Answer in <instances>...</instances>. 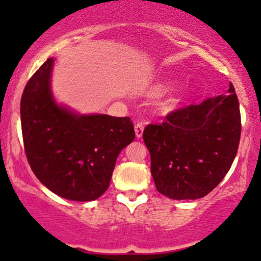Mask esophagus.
Segmentation results:
<instances>
[{
  "mask_svg": "<svg viewBox=\"0 0 261 261\" xmlns=\"http://www.w3.org/2000/svg\"><path fill=\"white\" fill-rule=\"evenodd\" d=\"M143 133H144V123L143 122H138L135 125V135H136V138L140 139L141 136H143Z\"/></svg>",
  "mask_w": 261,
  "mask_h": 261,
  "instance_id": "esophagus-1",
  "label": "esophagus"
}]
</instances>
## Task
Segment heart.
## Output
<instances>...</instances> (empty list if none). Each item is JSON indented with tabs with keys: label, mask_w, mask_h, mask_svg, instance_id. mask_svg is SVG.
I'll return each mask as SVG.
<instances>
[{
	"label": "heart",
	"mask_w": 261,
	"mask_h": 261,
	"mask_svg": "<svg viewBox=\"0 0 261 261\" xmlns=\"http://www.w3.org/2000/svg\"><path fill=\"white\" fill-rule=\"evenodd\" d=\"M162 88H167V86H162Z\"/></svg>",
	"instance_id": "heart-1"
}]
</instances>
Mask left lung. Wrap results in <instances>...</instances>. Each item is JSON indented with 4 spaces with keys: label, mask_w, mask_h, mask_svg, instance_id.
<instances>
[{
    "label": "left lung",
    "mask_w": 261,
    "mask_h": 261,
    "mask_svg": "<svg viewBox=\"0 0 261 261\" xmlns=\"http://www.w3.org/2000/svg\"><path fill=\"white\" fill-rule=\"evenodd\" d=\"M240 135L232 84L228 94L175 110L160 125H147L143 139L158 192L178 201L207 196L230 170Z\"/></svg>",
    "instance_id": "obj_1"
}]
</instances>
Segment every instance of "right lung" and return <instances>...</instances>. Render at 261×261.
I'll return each instance as SVG.
<instances>
[{
	"instance_id": "obj_1",
	"label": "right lung",
	"mask_w": 261,
	"mask_h": 261,
	"mask_svg": "<svg viewBox=\"0 0 261 261\" xmlns=\"http://www.w3.org/2000/svg\"><path fill=\"white\" fill-rule=\"evenodd\" d=\"M54 59L30 78L21 97L26 158L39 180L70 201H94L106 192L121 150L135 139L130 117L81 115L55 101Z\"/></svg>"
}]
</instances>
